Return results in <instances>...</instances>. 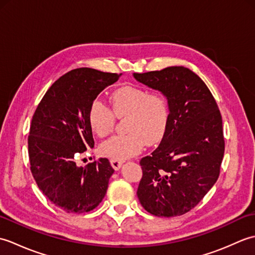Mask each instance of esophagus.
Returning a JSON list of instances; mask_svg holds the SVG:
<instances>
[{
  "label": "esophagus",
  "instance_id": "34e87169",
  "mask_svg": "<svg viewBox=\"0 0 255 255\" xmlns=\"http://www.w3.org/2000/svg\"><path fill=\"white\" fill-rule=\"evenodd\" d=\"M123 162H124V161H122V160L111 159V164H112V166H113L115 170H119V169H121Z\"/></svg>",
  "mask_w": 255,
  "mask_h": 255
}]
</instances>
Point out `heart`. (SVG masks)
<instances>
[{
	"mask_svg": "<svg viewBox=\"0 0 255 255\" xmlns=\"http://www.w3.org/2000/svg\"><path fill=\"white\" fill-rule=\"evenodd\" d=\"M110 107L100 100L91 103L88 112L90 128L96 136H108L115 126V117L126 118L124 131L100 145L107 158L125 160L141 152L145 143L154 144L163 138L169 126L171 105L166 95L150 93L136 85H123L110 94Z\"/></svg>",
	"mask_w": 255,
	"mask_h": 255,
	"instance_id": "heart-1",
	"label": "heart"
}]
</instances>
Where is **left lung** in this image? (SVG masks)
<instances>
[{
    "label": "left lung",
    "instance_id": "8db88e82",
    "mask_svg": "<svg viewBox=\"0 0 255 255\" xmlns=\"http://www.w3.org/2000/svg\"><path fill=\"white\" fill-rule=\"evenodd\" d=\"M133 78L165 94L171 105L159 147L140 160L139 202L158 217L184 215L218 180L225 153L218 105L204 81L187 68L133 73Z\"/></svg>",
    "mask_w": 255,
    "mask_h": 255
}]
</instances>
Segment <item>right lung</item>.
I'll return each instance as SVG.
<instances>
[{"label": "right lung", "mask_w": 255, "mask_h": 255, "mask_svg": "<svg viewBox=\"0 0 255 255\" xmlns=\"http://www.w3.org/2000/svg\"><path fill=\"white\" fill-rule=\"evenodd\" d=\"M121 75L91 68L71 70L50 86L32 116L31 174L47 198L67 213L93 210L106 194L114 173L110 161L101 158L83 167L77 159L94 147L88 121L91 103Z\"/></svg>", "instance_id": "1"}]
</instances>
